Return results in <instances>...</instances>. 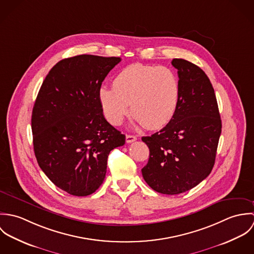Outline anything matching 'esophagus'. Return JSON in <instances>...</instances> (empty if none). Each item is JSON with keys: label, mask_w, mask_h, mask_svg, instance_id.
Returning <instances> with one entry per match:
<instances>
[{"label": "esophagus", "mask_w": 254, "mask_h": 254, "mask_svg": "<svg viewBox=\"0 0 254 254\" xmlns=\"http://www.w3.org/2000/svg\"><path fill=\"white\" fill-rule=\"evenodd\" d=\"M137 140V138L135 136H132V135H126V142L129 144V143H133Z\"/></svg>", "instance_id": "34e87169"}]
</instances>
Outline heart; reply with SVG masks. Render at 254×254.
<instances>
[{
	"instance_id": "obj_1",
	"label": "heart",
	"mask_w": 254,
	"mask_h": 254,
	"mask_svg": "<svg viewBox=\"0 0 254 254\" xmlns=\"http://www.w3.org/2000/svg\"><path fill=\"white\" fill-rule=\"evenodd\" d=\"M181 99L177 74L169 67L133 64L116 74L112 87L103 85L99 100L110 123L119 125L131 112L140 125L159 129L174 117Z\"/></svg>"
}]
</instances>
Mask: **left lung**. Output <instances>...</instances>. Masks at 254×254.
Returning <instances> with one entry per match:
<instances>
[{
    "mask_svg": "<svg viewBox=\"0 0 254 254\" xmlns=\"http://www.w3.org/2000/svg\"><path fill=\"white\" fill-rule=\"evenodd\" d=\"M181 99L172 120L142 141L149 148L142 169L146 184L164 194L185 192L211 172L216 157L222 122L212 84L197 65L174 59Z\"/></svg>",
    "mask_w": 254,
    "mask_h": 254,
    "instance_id": "1",
    "label": "left lung"
}]
</instances>
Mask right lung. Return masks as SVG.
Instances as JSON below:
<instances>
[{"label": "right lung", "instance_id": "add662e5", "mask_svg": "<svg viewBox=\"0 0 254 254\" xmlns=\"http://www.w3.org/2000/svg\"><path fill=\"white\" fill-rule=\"evenodd\" d=\"M120 58L80 55L59 62L46 76L32 111L38 164L47 177L76 196L95 192L107 173L110 150L125 135L109 124L99 89Z\"/></svg>", "mask_w": 254, "mask_h": 254}]
</instances>
